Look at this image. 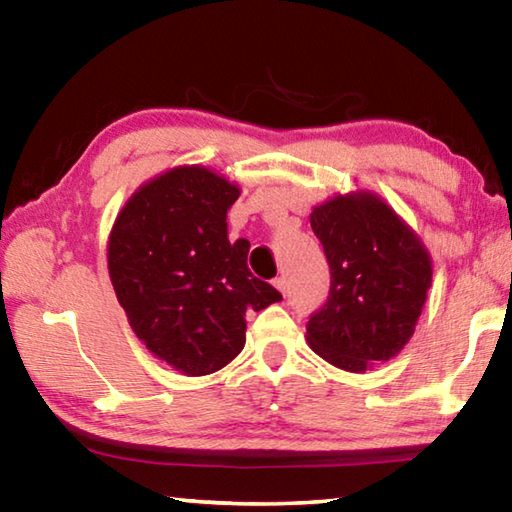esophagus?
Returning <instances> with one entry per match:
<instances>
[{
  "mask_svg": "<svg viewBox=\"0 0 512 512\" xmlns=\"http://www.w3.org/2000/svg\"><path fill=\"white\" fill-rule=\"evenodd\" d=\"M273 284H275V289L282 293V296H287V291H289L287 277H275V280H273Z\"/></svg>",
  "mask_w": 512,
  "mask_h": 512,
  "instance_id": "esophagus-1",
  "label": "esophagus"
}]
</instances>
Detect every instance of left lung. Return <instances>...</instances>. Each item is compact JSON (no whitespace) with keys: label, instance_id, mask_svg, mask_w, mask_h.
Wrapping results in <instances>:
<instances>
[{"label":"left lung","instance_id":"obj_1","mask_svg":"<svg viewBox=\"0 0 512 512\" xmlns=\"http://www.w3.org/2000/svg\"><path fill=\"white\" fill-rule=\"evenodd\" d=\"M309 221L332 271L325 307L307 323L309 348L348 372L397 357L431 287L433 262L420 235L368 189L314 205Z\"/></svg>","mask_w":512,"mask_h":512}]
</instances>
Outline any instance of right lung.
Listing matches in <instances>:
<instances>
[{
  "instance_id": "add662e5",
  "label": "right lung",
  "mask_w": 512,
  "mask_h": 512,
  "mask_svg": "<svg viewBox=\"0 0 512 512\" xmlns=\"http://www.w3.org/2000/svg\"><path fill=\"white\" fill-rule=\"evenodd\" d=\"M241 187L203 164L146 180L108 237V273L128 325L153 357L187 377L221 370L244 350L246 311L282 296L248 271L246 239H228Z\"/></svg>"
}]
</instances>
